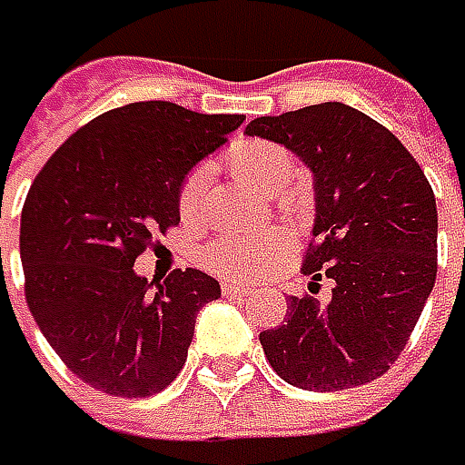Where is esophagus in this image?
Wrapping results in <instances>:
<instances>
[{
  "label": "esophagus",
  "instance_id": "obj_1",
  "mask_svg": "<svg viewBox=\"0 0 465 465\" xmlns=\"http://www.w3.org/2000/svg\"><path fill=\"white\" fill-rule=\"evenodd\" d=\"M223 294H232V297H242V294H252L254 289L252 284H243V282H236V279H223Z\"/></svg>",
  "mask_w": 465,
  "mask_h": 465
}]
</instances>
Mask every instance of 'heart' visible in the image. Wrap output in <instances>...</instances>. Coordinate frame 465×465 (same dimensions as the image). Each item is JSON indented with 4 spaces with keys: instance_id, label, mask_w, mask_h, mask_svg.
Wrapping results in <instances>:
<instances>
[{
    "instance_id": "b5f03b06",
    "label": "heart",
    "mask_w": 465,
    "mask_h": 465,
    "mask_svg": "<svg viewBox=\"0 0 465 465\" xmlns=\"http://www.w3.org/2000/svg\"><path fill=\"white\" fill-rule=\"evenodd\" d=\"M223 161L242 181L264 193H279L294 171V158L287 148L266 141L239 143L226 153ZM203 193H206V173L199 168L183 181L181 193H178V209L183 219L193 222L199 216L203 209ZM287 243V233L279 229L226 236L211 246L206 262L226 274L254 277L256 272H262L264 266L277 262L279 256L284 254Z\"/></svg>"
}]
</instances>
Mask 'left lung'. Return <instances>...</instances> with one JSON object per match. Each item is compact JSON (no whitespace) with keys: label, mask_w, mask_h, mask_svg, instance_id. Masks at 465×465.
<instances>
[{"label":"left lung","mask_w":465,"mask_h":465,"mask_svg":"<svg viewBox=\"0 0 465 465\" xmlns=\"http://www.w3.org/2000/svg\"><path fill=\"white\" fill-rule=\"evenodd\" d=\"M246 135L310 168L314 223L304 274L332 300L289 297L287 322L259 334L269 365L302 391H347L388 372L436 284L433 188L388 128L345 103L254 118Z\"/></svg>","instance_id":"8db88e82"}]
</instances>
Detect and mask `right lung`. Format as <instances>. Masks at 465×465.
Masks as SVG:
<instances>
[{
	"label": "right lung",
	"instance_id": "1",
	"mask_svg": "<svg viewBox=\"0 0 465 465\" xmlns=\"http://www.w3.org/2000/svg\"><path fill=\"white\" fill-rule=\"evenodd\" d=\"M243 120L131 103L90 120L37 173L19 223L27 304L83 382L145 398L181 372L201 307L222 287L199 269L148 282L133 264L181 222L183 181Z\"/></svg>",
	"mask_w": 465,
	"mask_h": 465
}]
</instances>
